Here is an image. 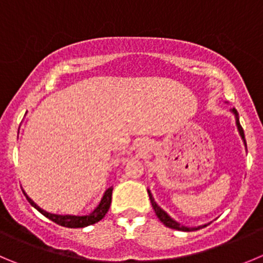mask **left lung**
Here are the masks:
<instances>
[{"label":"left lung","instance_id":"obj_1","mask_svg":"<svg viewBox=\"0 0 263 263\" xmlns=\"http://www.w3.org/2000/svg\"><path fill=\"white\" fill-rule=\"evenodd\" d=\"M231 112L235 115V120H236V127H237V131H239L240 136H241L242 139V143H244L245 148H247V141H245V136H244V129H242V127L240 126V120H239V114H237L236 109H231ZM148 193H149V197H151V202H152V206H153L154 212H156V215L158 217V219L161 220L163 224L166 226V227L168 228H173V230H178V231H196V230H200V228H203L206 227L208 224H202V226H198V227H185V226L180 224L179 222H176L175 219H173V218L170 217V215L167 214V213L165 212V210L162 209L161 206L158 205V203L154 201V197L153 195H152L151 191L148 190Z\"/></svg>","mask_w":263,"mask_h":263}]
</instances>
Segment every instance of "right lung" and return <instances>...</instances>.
<instances>
[{"instance_id":"obj_1","label":"right lung","mask_w":263,"mask_h":263,"mask_svg":"<svg viewBox=\"0 0 263 263\" xmlns=\"http://www.w3.org/2000/svg\"><path fill=\"white\" fill-rule=\"evenodd\" d=\"M24 196L27 197L28 202L31 203L35 209H37L39 212L41 213L43 215H45L46 218H49L50 220H53L54 223H57V224L63 226V227H68V228H83V227H87V226L90 224H95V223L100 222L102 218L105 217L107 212H109V208H110V203H111V193H112V187L107 188L105 191L104 196H102L101 201L96 206V209L93 210L92 213L87 215H62V214H51V213L45 212L44 209H41L40 206L36 205L35 201L31 200V198L27 196V193L24 192Z\"/></svg>"}]
</instances>
